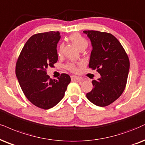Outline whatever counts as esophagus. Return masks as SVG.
I'll return each instance as SVG.
<instances>
[{
  "mask_svg": "<svg viewBox=\"0 0 145 145\" xmlns=\"http://www.w3.org/2000/svg\"><path fill=\"white\" fill-rule=\"evenodd\" d=\"M71 79L72 80H81L82 78L81 77H79V76L72 75V76H71Z\"/></svg>",
  "mask_w": 145,
  "mask_h": 145,
  "instance_id": "esophagus-1",
  "label": "esophagus"
}]
</instances>
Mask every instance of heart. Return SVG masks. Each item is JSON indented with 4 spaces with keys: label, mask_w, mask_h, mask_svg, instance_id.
I'll use <instances>...</instances> for the list:
<instances>
[{
    "label": "heart",
    "mask_w": 145,
    "mask_h": 145,
    "mask_svg": "<svg viewBox=\"0 0 145 145\" xmlns=\"http://www.w3.org/2000/svg\"><path fill=\"white\" fill-rule=\"evenodd\" d=\"M70 40L72 42V44L76 46V48L79 50L80 51L84 50L87 48L88 46V42L85 37L81 36V35L78 33H73L69 37ZM62 47L63 46L61 45L59 49V53L61 54L62 50ZM67 69L69 71L72 72H76L78 71V67L74 63H69L67 65Z\"/></svg>",
    "instance_id": "obj_1"
}]
</instances>
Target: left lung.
<instances>
[{
  "label": "left lung",
  "mask_w": 145,
  "mask_h": 145,
  "mask_svg": "<svg viewBox=\"0 0 145 145\" xmlns=\"http://www.w3.org/2000/svg\"><path fill=\"white\" fill-rule=\"evenodd\" d=\"M93 47L89 67L101 75L93 80V89L86 96L91 102L105 107L122 94L126 85L130 61L120 42L111 33L93 30L83 31Z\"/></svg>",
  "instance_id": "left-lung-1"
}]
</instances>
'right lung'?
I'll return each mask as SVG.
<instances>
[{"label": "right lung", "mask_w": 145, "mask_h": 145, "mask_svg": "<svg viewBox=\"0 0 145 145\" xmlns=\"http://www.w3.org/2000/svg\"><path fill=\"white\" fill-rule=\"evenodd\" d=\"M58 31L35 34L27 41L16 63L15 74L23 93L38 108H53L63 98L71 82L69 74L62 73L52 80L46 72L58 61Z\"/></svg>", "instance_id": "obj_1"}]
</instances>
